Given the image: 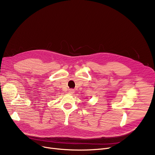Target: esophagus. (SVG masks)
<instances>
[{
  "instance_id": "obj_1",
  "label": "esophagus",
  "mask_w": 155,
  "mask_h": 155,
  "mask_svg": "<svg viewBox=\"0 0 155 155\" xmlns=\"http://www.w3.org/2000/svg\"><path fill=\"white\" fill-rule=\"evenodd\" d=\"M73 92H74V91H73V89H70V90H68V93L69 94H72Z\"/></svg>"
}]
</instances>
